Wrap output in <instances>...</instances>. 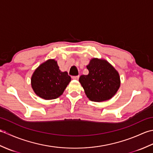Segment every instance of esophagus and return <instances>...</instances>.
I'll use <instances>...</instances> for the list:
<instances>
[{"label":"esophagus","mask_w":153,"mask_h":153,"mask_svg":"<svg viewBox=\"0 0 153 153\" xmlns=\"http://www.w3.org/2000/svg\"><path fill=\"white\" fill-rule=\"evenodd\" d=\"M79 77V76H72V79H78Z\"/></svg>","instance_id":"obj_1"}]
</instances>
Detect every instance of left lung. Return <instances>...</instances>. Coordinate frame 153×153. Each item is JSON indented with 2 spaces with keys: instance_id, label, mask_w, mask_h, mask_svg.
<instances>
[{
  "instance_id": "1",
  "label": "left lung",
  "mask_w": 153,
  "mask_h": 153,
  "mask_svg": "<svg viewBox=\"0 0 153 153\" xmlns=\"http://www.w3.org/2000/svg\"><path fill=\"white\" fill-rule=\"evenodd\" d=\"M87 68L89 74L79 79L87 97L95 102L111 99L120 85L118 71L108 62L98 58L91 60Z\"/></svg>"
}]
</instances>
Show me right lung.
<instances>
[{
  "mask_svg": "<svg viewBox=\"0 0 153 153\" xmlns=\"http://www.w3.org/2000/svg\"><path fill=\"white\" fill-rule=\"evenodd\" d=\"M70 81L71 77L67 71H61L56 61L48 60L34 71L31 77V86L41 98L55 99L63 93Z\"/></svg>",
  "mask_w": 153,
  "mask_h": 153,
  "instance_id": "right-lung-1",
  "label": "right lung"
}]
</instances>
